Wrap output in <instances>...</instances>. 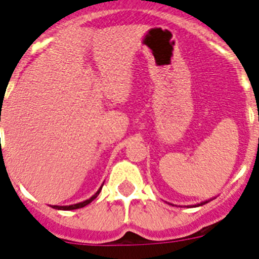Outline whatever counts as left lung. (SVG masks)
<instances>
[{
	"instance_id": "obj_1",
	"label": "left lung",
	"mask_w": 259,
	"mask_h": 259,
	"mask_svg": "<svg viewBox=\"0 0 259 259\" xmlns=\"http://www.w3.org/2000/svg\"><path fill=\"white\" fill-rule=\"evenodd\" d=\"M209 201H211V200H206V201H202V202H200V204H197V205H192V206L193 207H195V206H201V205L207 204V202H209ZM170 205H172V204H170Z\"/></svg>"
}]
</instances>
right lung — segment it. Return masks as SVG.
<instances>
[{
  "instance_id": "right-lung-1",
  "label": "right lung",
  "mask_w": 259,
  "mask_h": 259,
  "mask_svg": "<svg viewBox=\"0 0 259 259\" xmlns=\"http://www.w3.org/2000/svg\"><path fill=\"white\" fill-rule=\"evenodd\" d=\"M102 186H104V185H102ZM102 186L99 188V190H97V192L95 193L94 196L90 197L89 200H84V201L78 202V204L68 205V206H58V205H52V207H53V209H57V210H76V209H81V207H84V206H86V205H89L90 202H92L95 199H96L97 196H99V193H100V191H101Z\"/></svg>"
}]
</instances>
